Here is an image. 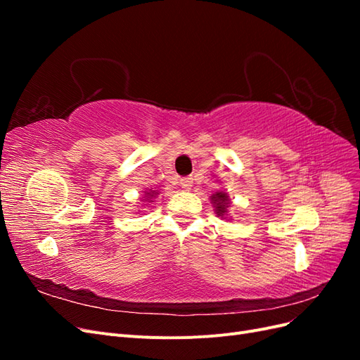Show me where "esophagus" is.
I'll return each mask as SVG.
<instances>
[{
  "label": "esophagus",
  "mask_w": 360,
  "mask_h": 360,
  "mask_svg": "<svg viewBox=\"0 0 360 360\" xmlns=\"http://www.w3.org/2000/svg\"><path fill=\"white\" fill-rule=\"evenodd\" d=\"M180 184L184 188V189H191L192 186V179L191 177H184L180 180Z\"/></svg>",
  "instance_id": "1"
}]
</instances>
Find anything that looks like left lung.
<instances>
[{
    "label": "left lung",
    "instance_id": "8db88e82",
    "mask_svg": "<svg viewBox=\"0 0 360 360\" xmlns=\"http://www.w3.org/2000/svg\"><path fill=\"white\" fill-rule=\"evenodd\" d=\"M212 201L216 207V213L219 216H224L226 213L228 204H230V198H228V195L225 192H216L212 195Z\"/></svg>",
    "mask_w": 360,
    "mask_h": 360
}]
</instances>
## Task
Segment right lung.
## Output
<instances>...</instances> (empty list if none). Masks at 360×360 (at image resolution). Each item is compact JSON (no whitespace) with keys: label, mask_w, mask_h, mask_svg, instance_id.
I'll use <instances>...</instances> for the list:
<instances>
[{"label":"right lung","mask_w":360,"mask_h":360,"mask_svg":"<svg viewBox=\"0 0 360 360\" xmlns=\"http://www.w3.org/2000/svg\"><path fill=\"white\" fill-rule=\"evenodd\" d=\"M155 193H156V192H153V193H150V192H148V193H147V197H155Z\"/></svg>","instance_id":"add662e5"}]
</instances>
